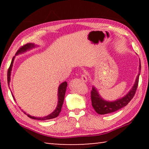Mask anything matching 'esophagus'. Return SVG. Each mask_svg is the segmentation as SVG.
<instances>
[{
	"mask_svg": "<svg viewBox=\"0 0 149 149\" xmlns=\"http://www.w3.org/2000/svg\"><path fill=\"white\" fill-rule=\"evenodd\" d=\"M81 80L83 81L84 82H87V80H88V78H87V76L85 74H83L81 75Z\"/></svg>",
	"mask_w": 149,
	"mask_h": 149,
	"instance_id": "1",
	"label": "esophagus"
}]
</instances>
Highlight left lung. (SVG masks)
Returning <instances> with one entry per match:
<instances>
[{
  "instance_id": "8db88e82",
  "label": "left lung",
  "mask_w": 149,
  "mask_h": 149,
  "mask_svg": "<svg viewBox=\"0 0 149 149\" xmlns=\"http://www.w3.org/2000/svg\"><path fill=\"white\" fill-rule=\"evenodd\" d=\"M141 61L139 62V74L136 77L135 84L133 85L132 89L126 94L124 97H123L121 99H118L114 101H107L104 99H103L101 96L99 95V92L97 91L96 87L93 86L92 91L91 92V98L92 106L94 108L96 112L99 114H107L109 113H112L116 112L118 110L121 109L123 107H125L128 103L130 102V100L133 99L135 94L136 90L138 86L139 78L141 73Z\"/></svg>"
}]
</instances>
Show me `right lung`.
I'll use <instances>...</instances> for the list:
<instances>
[{"instance_id":"1","label":"right lung","mask_w":149,"mask_h":149,"mask_svg":"<svg viewBox=\"0 0 149 149\" xmlns=\"http://www.w3.org/2000/svg\"><path fill=\"white\" fill-rule=\"evenodd\" d=\"M36 47V45H35L34 43H27L26 45H24L23 47H22L21 48H19V49L17 50V52L16 53V55H18L19 54H22L24 52H26L27 50H31L32 49H33ZM15 58V56L13 57L12 58V60L11 62L10 65L8 70V74H7V80H8V84L9 85L10 81V75H11V72H12V66H13V63H14V60ZM68 86L67 82L64 81L61 84L59 85L58 89V104H57V107L56 108L53 112H52L51 114H50L49 115L45 117H35V116H30L28 114H26V112H24V114H27V116L28 117H29L31 119H34V120H50V119H53V118H56L59 115L60 111H61L62 109V107L63 104V102H64V97H65V91H66V88ZM12 97H13L14 100H16L14 99V95H12Z\"/></svg>"}]
</instances>
